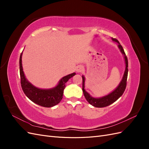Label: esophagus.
I'll use <instances>...</instances> for the list:
<instances>
[{"label":"esophagus","mask_w":149,"mask_h":149,"mask_svg":"<svg viewBox=\"0 0 149 149\" xmlns=\"http://www.w3.org/2000/svg\"><path fill=\"white\" fill-rule=\"evenodd\" d=\"M83 70V68L82 66H78L76 68V71L78 72V73H80V72H81Z\"/></svg>","instance_id":"esophagus-1"}]
</instances>
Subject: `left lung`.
I'll use <instances>...</instances> for the list:
<instances>
[{"mask_svg":"<svg viewBox=\"0 0 149 149\" xmlns=\"http://www.w3.org/2000/svg\"><path fill=\"white\" fill-rule=\"evenodd\" d=\"M112 40L113 42L118 43V48H119L121 53L123 54L124 56L125 64V68L123 79H122V80L120 81V82L118 86V87H117L114 91H112L111 93L108 94L107 95H106L104 96H102L101 97H94L90 95V94L84 89L85 78L83 75L82 76L83 91L84 96L86 98V100H87V101L90 104H91L92 106L96 107H104L107 106H109L110 104H111L116 101L122 95H123V94L124 93L126 88V84H127V74H128L127 58L125 55V53L124 52L123 47L121 46V45L120 44L118 40L113 38H112Z\"/></svg>","mask_w":149,"mask_h":149,"instance_id":"left-lung-1","label":"left lung"}]
</instances>
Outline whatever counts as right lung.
I'll list each match as a JSON object with an SVG mask.
<instances>
[{
    "label": "right lung",
    "mask_w": 149,
    "mask_h": 149,
    "mask_svg": "<svg viewBox=\"0 0 149 149\" xmlns=\"http://www.w3.org/2000/svg\"><path fill=\"white\" fill-rule=\"evenodd\" d=\"M22 53L23 52L21 53L19 60L21 86L26 97L34 103L45 107H51L58 104L63 98L66 83L76 73H73L63 77L54 88L40 89L35 87L29 81L25 76L22 67Z\"/></svg>",
    "instance_id": "right-lung-1"
}]
</instances>
